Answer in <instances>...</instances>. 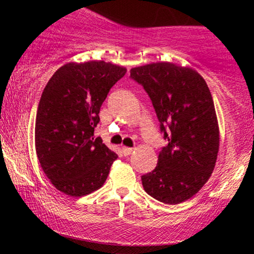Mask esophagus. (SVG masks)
I'll use <instances>...</instances> for the list:
<instances>
[{"label":"esophagus","mask_w":254,"mask_h":254,"mask_svg":"<svg viewBox=\"0 0 254 254\" xmlns=\"http://www.w3.org/2000/svg\"><path fill=\"white\" fill-rule=\"evenodd\" d=\"M132 148H129V147H122V151H123V154L125 156L130 155L131 153H132Z\"/></svg>","instance_id":"esophagus-1"}]
</instances>
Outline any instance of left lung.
Masks as SVG:
<instances>
[{"label": "left lung", "instance_id": "1", "mask_svg": "<svg viewBox=\"0 0 254 254\" xmlns=\"http://www.w3.org/2000/svg\"><path fill=\"white\" fill-rule=\"evenodd\" d=\"M149 95L167 139L155 170L142 176L144 191L160 202L179 204L196 194L216 164L220 132L214 100L196 70L170 62L130 70Z\"/></svg>", "mask_w": 254, "mask_h": 254}]
</instances>
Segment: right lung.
Listing matches in <instances>:
<instances>
[{"instance_id": "obj_1", "label": "right lung", "mask_w": 254, "mask_h": 254, "mask_svg": "<svg viewBox=\"0 0 254 254\" xmlns=\"http://www.w3.org/2000/svg\"><path fill=\"white\" fill-rule=\"evenodd\" d=\"M127 69L104 61L66 63L43 90L36 118V151L57 190L82 197L106 182L118 155L94 137L100 107Z\"/></svg>"}]
</instances>
